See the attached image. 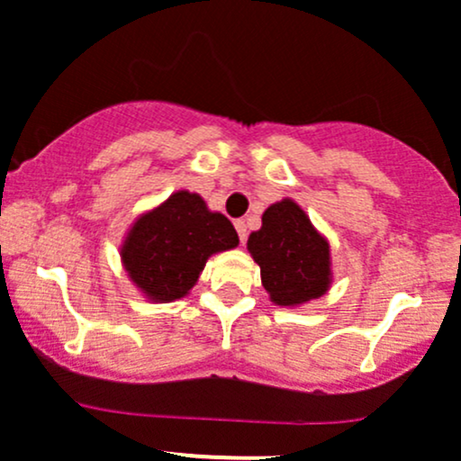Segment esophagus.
Masks as SVG:
<instances>
[{"label": "esophagus", "mask_w": 461, "mask_h": 461, "mask_svg": "<svg viewBox=\"0 0 461 461\" xmlns=\"http://www.w3.org/2000/svg\"><path fill=\"white\" fill-rule=\"evenodd\" d=\"M234 227H236V231H239V239H240V243H243V240L247 239V225H245V221H243V218H239V221H234Z\"/></svg>", "instance_id": "1"}]
</instances>
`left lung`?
I'll list each match as a JSON object with an SVG mask.
<instances>
[{"mask_svg": "<svg viewBox=\"0 0 461 461\" xmlns=\"http://www.w3.org/2000/svg\"><path fill=\"white\" fill-rule=\"evenodd\" d=\"M258 263L269 300L280 307H298L327 294L331 285L329 243L292 198L265 210L263 227L247 240Z\"/></svg>", "mask_w": 461, "mask_h": 461, "instance_id": "left-lung-1", "label": "left lung"}]
</instances>
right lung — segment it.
<instances>
[{
    "label": "right lung",
    "instance_id": "1",
    "mask_svg": "<svg viewBox=\"0 0 461 461\" xmlns=\"http://www.w3.org/2000/svg\"><path fill=\"white\" fill-rule=\"evenodd\" d=\"M236 245L230 218L207 210L198 194L178 190L134 221L121 263L145 298L172 303L190 294L212 254Z\"/></svg>",
    "mask_w": 461,
    "mask_h": 461
}]
</instances>
